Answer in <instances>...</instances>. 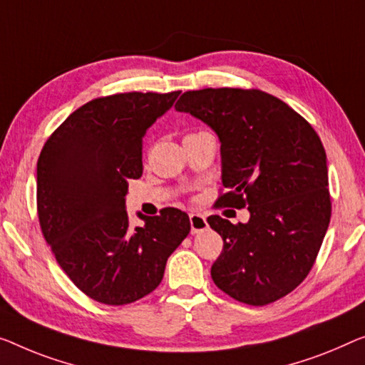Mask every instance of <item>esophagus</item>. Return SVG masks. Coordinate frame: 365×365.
I'll list each match as a JSON object with an SVG mask.
<instances>
[{
    "label": "esophagus",
    "mask_w": 365,
    "mask_h": 365,
    "mask_svg": "<svg viewBox=\"0 0 365 365\" xmlns=\"http://www.w3.org/2000/svg\"><path fill=\"white\" fill-rule=\"evenodd\" d=\"M190 226H192V235H198V232L205 231L208 227V222H206V217L198 213L190 215Z\"/></svg>",
    "instance_id": "obj_1"
}]
</instances>
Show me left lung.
Wrapping results in <instances>:
<instances>
[{
  "mask_svg": "<svg viewBox=\"0 0 365 365\" xmlns=\"http://www.w3.org/2000/svg\"><path fill=\"white\" fill-rule=\"evenodd\" d=\"M175 110L215 130L227 192L220 203L247 206L251 215L237 225L208 217L225 241L211 279L254 307L285 297L312 270L329 226L328 164L318 134L287 103L260 90L187 91Z\"/></svg>",
  "mask_w": 365,
  "mask_h": 365,
  "instance_id": "obj_1",
  "label": "left lung"
}]
</instances>
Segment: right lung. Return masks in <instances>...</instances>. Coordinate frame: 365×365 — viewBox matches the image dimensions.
I'll list each match as a JSON object with an SVG mask.
<instances>
[{
  "label": "right lung",
  "instance_id": "right-lung-1",
  "mask_svg": "<svg viewBox=\"0 0 365 365\" xmlns=\"http://www.w3.org/2000/svg\"><path fill=\"white\" fill-rule=\"evenodd\" d=\"M180 95L119 93L96 98L57 128L37 160V213L57 262L85 295L128 304L149 295L167 259L190 232L177 208L138 213L130 227L128 180L143 175V139Z\"/></svg>",
  "mask_w": 365,
  "mask_h": 365
}]
</instances>
